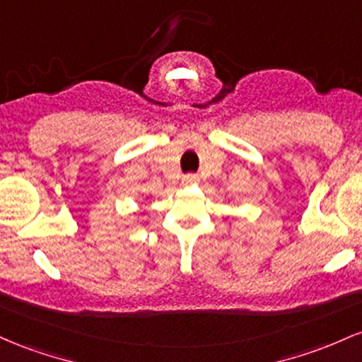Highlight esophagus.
Masks as SVG:
<instances>
[{"mask_svg": "<svg viewBox=\"0 0 362 362\" xmlns=\"http://www.w3.org/2000/svg\"><path fill=\"white\" fill-rule=\"evenodd\" d=\"M198 181L200 180H198V176H194V174H188V176H185V180H182L185 185H197Z\"/></svg>", "mask_w": 362, "mask_h": 362, "instance_id": "obj_1", "label": "esophagus"}]
</instances>
